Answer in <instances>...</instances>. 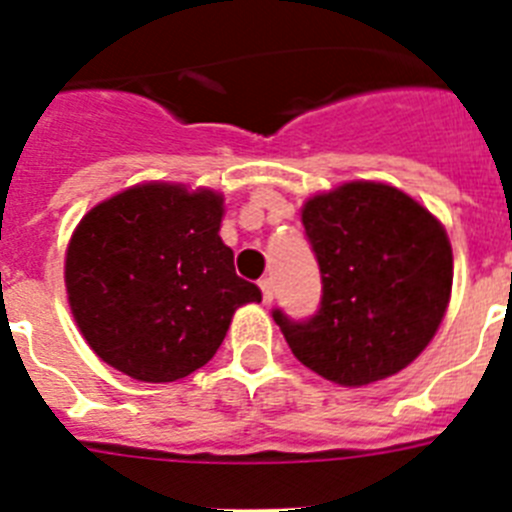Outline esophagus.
Returning a JSON list of instances; mask_svg holds the SVG:
<instances>
[{"mask_svg": "<svg viewBox=\"0 0 512 512\" xmlns=\"http://www.w3.org/2000/svg\"><path fill=\"white\" fill-rule=\"evenodd\" d=\"M259 287H261V297H264V305H269V302L274 300V282L266 277V279H261Z\"/></svg>", "mask_w": 512, "mask_h": 512, "instance_id": "esophagus-1", "label": "esophagus"}]
</instances>
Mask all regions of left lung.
Masks as SVG:
<instances>
[{"label": "left lung", "mask_w": 512, "mask_h": 512, "mask_svg": "<svg viewBox=\"0 0 512 512\" xmlns=\"http://www.w3.org/2000/svg\"><path fill=\"white\" fill-rule=\"evenodd\" d=\"M318 259V312L292 320L274 310L292 354L320 377L364 387L418 359L451 297L446 230L390 184L351 182L302 207Z\"/></svg>", "instance_id": "obj_1"}]
</instances>
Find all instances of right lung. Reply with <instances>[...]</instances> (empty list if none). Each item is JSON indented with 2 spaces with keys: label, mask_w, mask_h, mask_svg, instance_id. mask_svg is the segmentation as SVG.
I'll return each mask as SVG.
<instances>
[{
  "label": "right lung",
  "mask_w": 512,
  "mask_h": 512,
  "mask_svg": "<svg viewBox=\"0 0 512 512\" xmlns=\"http://www.w3.org/2000/svg\"><path fill=\"white\" fill-rule=\"evenodd\" d=\"M223 197L140 184L84 215L66 251V292L94 354L138 382H176L223 343L233 312L261 302L220 241Z\"/></svg>",
  "instance_id": "1"
}]
</instances>
